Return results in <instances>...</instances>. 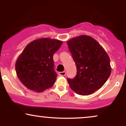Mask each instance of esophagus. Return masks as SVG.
I'll return each instance as SVG.
<instances>
[{
  "label": "esophagus",
  "instance_id": "esophagus-1",
  "mask_svg": "<svg viewBox=\"0 0 126 126\" xmlns=\"http://www.w3.org/2000/svg\"><path fill=\"white\" fill-rule=\"evenodd\" d=\"M66 74V72L63 71V72H59V76H65Z\"/></svg>",
  "mask_w": 126,
  "mask_h": 126
}]
</instances>
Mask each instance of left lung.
Instances as JSON below:
<instances>
[{
    "label": "left lung",
    "instance_id": "left-lung-1",
    "mask_svg": "<svg viewBox=\"0 0 126 126\" xmlns=\"http://www.w3.org/2000/svg\"><path fill=\"white\" fill-rule=\"evenodd\" d=\"M76 64L77 73L68 78L69 86L76 94L87 95L100 89L110 76V60L104 49L96 40L80 35L67 42Z\"/></svg>",
    "mask_w": 126,
    "mask_h": 126
}]
</instances>
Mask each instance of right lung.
<instances>
[{"label": "right lung", "mask_w": 126, "mask_h": 126, "mask_svg": "<svg viewBox=\"0 0 126 126\" xmlns=\"http://www.w3.org/2000/svg\"><path fill=\"white\" fill-rule=\"evenodd\" d=\"M62 43L44 38L34 40L26 46L15 64L17 76L23 85L41 92L54 84L57 75L53 57Z\"/></svg>", "instance_id": "right-lung-1"}]
</instances>
